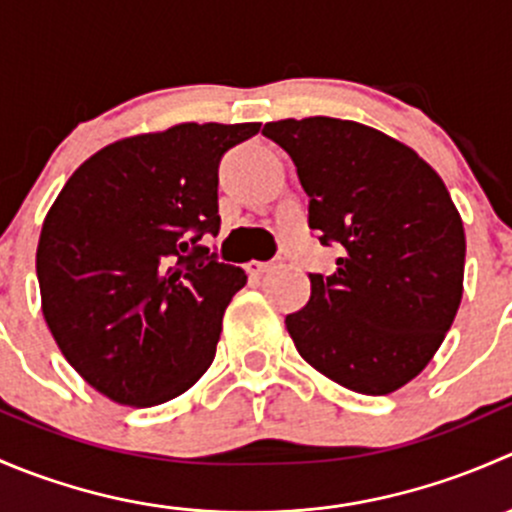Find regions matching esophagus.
Returning <instances> with one entry per match:
<instances>
[{
  "instance_id": "esophagus-1",
  "label": "esophagus",
  "mask_w": 512,
  "mask_h": 512,
  "mask_svg": "<svg viewBox=\"0 0 512 512\" xmlns=\"http://www.w3.org/2000/svg\"><path fill=\"white\" fill-rule=\"evenodd\" d=\"M272 267V262H247V272L250 275H262V272H267Z\"/></svg>"
}]
</instances>
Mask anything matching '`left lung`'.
<instances>
[{"instance_id":"left-lung-1","label":"left lung","mask_w":512,"mask_h":512,"mask_svg":"<svg viewBox=\"0 0 512 512\" xmlns=\"http://www.w3.org/2000/svg\"><path fill=\"white\" fill-rule=\"evenodd\" d=\"M262 136L292 158L319 242L342 250L332 275H309L312 297L287 314L289 337L337 384L391 394L431 361L458 312L461 215L426 160L369 126L285 118Z\"/></svg>"}]
</instances>
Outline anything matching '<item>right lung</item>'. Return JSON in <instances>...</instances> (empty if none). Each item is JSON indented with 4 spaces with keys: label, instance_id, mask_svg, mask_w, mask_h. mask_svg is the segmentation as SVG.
Masks as SVG:
<instances>
[{
    "label": "right lung",
    "instance_id": "right-lung-1",
    "mask_svg": "<svg viewBox=\"0 0 512 512\" xmlns=\"http://www.w3.org/2000/svg\"><path fill=\"white\" fill-rule=\"evenodd\" d=\"M260 123H180L79 165L36 250L44 319L71 366L108 399L158 406L215 359L242 267L200 245L218 235V168Z\"/></svg>",
    "mask_w": 512,
    "mask_h": 512
}]
</instances>
